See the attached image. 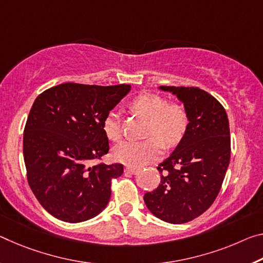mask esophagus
Returning a JSON list of instances; mask_svg holds the SVG:
<instances>
[{"mask_svg":"<svg viewBox=\"0 0 263 263\" xmlns=\"http://www.w3.org/2000/svg\"><path fill=\"white\" fill-rule=\"evenodd\" d=\"M138 172H139V168L137 167H132V166H126V167H125V173L137 174Z\"/></svg>","mask_w":263,"mask_h":263,"instance_id":"1","label":"esophagus"}]
</instances>
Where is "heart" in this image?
Masks as SVG:
<instances>
[{
	"instance_id": "heart-1",
	"label": "heart",
	"mask_w": 263,
	"mask_h": 263,
	"mask_svg": "<svg viewBox=\"0 0 263 263\" xmlns=\"http://www.w3.org/2000/svg\"><path fill=\"white\" fill-rule=\"evenodd\" d=\"M133 112L148 120L147 137L144 141H123L114 149L118 161L131 166H143L156 160L166 146H174L184 138L189 128V115L184 106L168 103L161 96L143 93L137 96L130 104ZM103 132L110 140L117 141L122 137L118 115L111 111L103 122Z\"/></svg>"
}]
</instances>
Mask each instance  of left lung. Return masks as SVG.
<instances>
[{
	"label": "left lung",
	"mask_w": 263,
	"mask_h": 263,
	"mask_svg": "<svg viewBox=\"0 0 263 263\" xmlns=\"http://www.w3.org/2000/svg\"><path fill=\"white\" fill-rule=\"evenodd\" d=\"M184 103L189 128L173 153L158 165L160 184L144 195L149 212L162 221L185 223L214 202L231 159L226 110L199 87L160 86Z\"/></svg>",
	"instance_id": "8db88e82"
}]
</instances>
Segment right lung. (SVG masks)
I'll return each mask as SVG.
<instances>
[{
  "mask_svg": "<svg viewBox=\"0 0 263 263\" xmlns=\"http://www.w3.org/2000/svg\"><path fill=\"white\" fill-rule=\"evenodd\" d=\"M130 91L127 84L64 83L35 99L23 133L24 164L32 193L52 216L76 223L106 207L112 179L124 167L89 162L109 152L104 118Z\"/></svg>",
  "mask_w": 263,
  "mask_h": 263,
  "instance_id": "1",
  "label": "right lung"
}]
</instances>
